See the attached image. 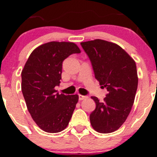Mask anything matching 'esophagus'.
Instances as JSON below:
<instances>
[{"label": "esophagus", "mask_w": 157, "mask_h": 157, "mask_svg": "<svg viewBox=\"0 0 157 157\" xmlns=\"http://www.w3.org/2000/svg\"><path fill=\"white\" fill-rule=\"evenodd\" d=\"M86 98H87L86 96L81 95V94H79V95H78V100H79V101H82V100L86 99Z\"/></svg>", "instance_id": "1"}]
</instances>
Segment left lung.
Returning a JSON list of instances; mask_svg holds the SVG:
<instances>
[{
	"label": "left lung",
	"instance_id": "8db88e82",
	"mask_svg": "<svg viewBox=\"0 0 157 157\" xmlns=\"http://www.w3.org/2000/svg\"><path fill=\"white\" fill-rule=\"evenodd\" d=\"M90 59L96 79L108 90L90 116L91 126L99 133L116 131L130 114L138 88V78L134 59L120 45L101 39L81 42Z\"/></svg>",
	"mask_w": 157,
	"mask_h": 157
}]
</instances>
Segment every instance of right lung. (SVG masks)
I'll return each instance as SVG.
<instances>
[{
    "label": "right lung",
    "mask_w": 157,
    "mask_h": 157,
    "mask_svg": "<svg viewBox=\"0 0 157 157\" xmlns=\"http://www.w3.org/2000/svg\"><path fill=\"white\" fill-rule=\"evenodd\" d=\"M80 52L73 42L50 41L31 52L22 71L21 88L27 109L45 132H60L68 125L78 96L59 94L55 86L60 83L63 60Z\"/></svg>",
    "instance_id": "1"
}]
</instances>
